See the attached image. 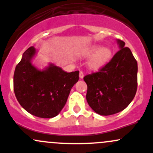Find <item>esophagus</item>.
I'll list each match as a JSON object with an SVG mask.
<instances>
[{"label":"esophagus","mask_w":153,"mask_h":153,"mask_svg":"<svg viewBox=\"0 0 153 153\" xmlns=\"http://www.w3.org/2000/svg\"><path fill=\"white\" fill-rule=\"evenodd\" d=\"M79 77H80V79H82V78H83V77H84V74H83V73H82V71H80V74H79Z\"/></svg>","instance_id":"obj_1"}]
</instances>
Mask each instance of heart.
Segmentation results:
<instances>
[{
    "mask_svg": "<svg viewBox=\"0 0 153 153\" xmlns=\"http://www.w3.org/2000/svg\"><path fill=\"white\" fill-rule=\"evenodd\" d=\"M84 55L91 56L88 60V66L91 69H98L109 60L111 57V50L108 47H101V45H94L85 50Z\"/></svg>",
    "mask_w": 153,
    "mask_h": 153,
    "instance_id": "heart-1",
    "label": "heart"
}]
</instances>
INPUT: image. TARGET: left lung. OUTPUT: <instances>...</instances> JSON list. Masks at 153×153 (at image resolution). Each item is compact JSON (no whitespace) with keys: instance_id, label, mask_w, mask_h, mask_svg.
<instances>
[{"instance_id":"left-lung-1","label":"left lung","mask_w":153,"mask_h":153,"mask_svg":"<svg viewBox=\"0 0 153 153\" xmlns=\"http://www.w3.org/2000/svg\"><path fill=\"white\" fill-rule=\"evenodd\" d=\"M119 50L99 71L85 75L86 100L96 113L114 114L129 106L137 87V62L130 49L117 39Z\"/></svg>"}]
</instances>
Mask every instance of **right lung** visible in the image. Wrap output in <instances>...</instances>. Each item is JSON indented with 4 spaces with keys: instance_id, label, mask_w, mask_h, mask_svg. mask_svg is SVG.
<instances>
[{
    "instance_id": "add662e5",
    "label": "right lung",
    "mask_w": 153,
    "mask_h": 153,
    "mask_svg": "<svg viewBox=\"0 0 153 153\" xmlns=\"http://www.w3.org/2000/svg\"><path fill=\"white\" fill-rule=\"evenodd\" d=\"M37 51L29 47L16 67L13 90L19 103L26 111L40 118H52L65 106L79 71L67 73L50 63L39 70L32 64Z\"/></svg>"
}]
</instances>
